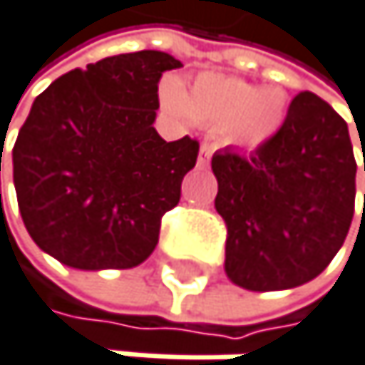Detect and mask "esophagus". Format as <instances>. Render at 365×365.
I'll return each mask as SVG.
<instances>
[{"mask_svg": "<svg viewBox=\"0 0 365 365\" xmlns=\"http://www.w3.org/2000/svg\"><path fill=\"white\" fill-rule=\"evenodd\" d=\"M212 150L215 146L210 142H203L201 144V150H199V166H207L210 164V158H212Z\"/></svg>", "mask_w": 365, "mask_h": 365, "instance_id": "1", "label": "esophagus"}]
</instances>
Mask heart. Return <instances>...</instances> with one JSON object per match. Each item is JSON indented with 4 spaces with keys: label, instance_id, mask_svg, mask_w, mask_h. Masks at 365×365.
<instances>
[{
    "label": "heart",
    "instance_id": "b5f03b06",
    "mask_svg": "<svg viewBox=\"0 0 365 365\" xmlns=\"http://www.w3.org/2000/svg\"><path fill=\"white\" fill-rule=\"evenodd\" d=\"M162 105L181 120H199L212 129H223L230 144L256 148L269 142L287 122L289 101L280 87H258L254 83L203 74L188 91L177 83L162 85Z\"/></svg>",
    "mask_w": 365,
    "mask_h": 365
}]
</instances>
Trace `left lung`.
Listing matches in <instances>:
<instances>
[{
	"label": "left lung",
	"mask_w": 365,
	"mask_h": 365,
	"mask_svg": "<svg viewBox=\"0 0 365 365\" xmlns=\"http://www.w3.org/2000/svg\"><path fill=\"white\" fill-rule=\"evenodd\" d=\"M212 170L234 284L291 289L329 267L353 223L357 175L348 124L329 103L300 91L269 142L252 155L215 153Z\"/></svg>",
	"instance_id": "1"
}]
</instances>
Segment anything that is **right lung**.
Wrapping results in <instances>:
<instances>
[{
  "label": "right lung",
  "instance_id": "1",
  "mask_svg": "<svg viewBox=\"0 0 365 365\" xmlns=\"http://www.w3.org/2000/svg\"><path fill=\"white\" fill-rule=\"evenodd\" d=\"M177 67L158 50L107 56L36 96L12 177L32 241L67 267L129 269L155 250L199 155L195 138L166 142L153 127L160 78Z\"/></svg>",
  "mask_w": 365,
  "mask_h": 365
}]
</instances>
